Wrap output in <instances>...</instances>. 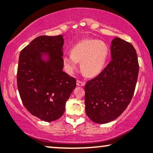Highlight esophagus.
<instances>
[{
    "mask_svg": "<svg viewBox=\"0 0 153 153\" xmlns=\"http://www.w3.org/2000/svg\"><path fill=\"white\" fill-rule=\"evenodd\" d=\"M85 84V82L84 81H81V80H77V85H78V86H84Z\"/></svg>",
    "mask_w": 153,
    "mask_h": 153,
    "instance_id": "34e87169",
    "label": "esophagus"
}]
</instances>
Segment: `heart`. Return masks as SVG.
Segmentation results:
<instances>
[{
	"label": "heart",
	"mask_w": 153,
	"mask_h": 153,
	"mask_svg": "<svg viewBox=\"0 0 153 153\" xmlns=\"http://www.w3.org/2000/svg\"><path fill=\"white\" fill-rule=\"evenodd\" d=\"M108 54L107 45L97 39H84L75 45L72 52L63 57L65 70L73 73L81 62V69L88 76H94L102 71Z\"/></svg>",
	"instance_id": "b5f03b06"
}]
</instances>
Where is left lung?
Instances as JSON below:
<instances>
[{
    "label": "left lung",
    "mask_w": 153,
    "mask_h": 153,
    "mask_svg": "<svg viewBox=\"0 0 153 153\" xmlns=\"http://www.w3.org/2000/svg\"><path fill=\"white\" fill-rule=\"evenodd\" d=\"M111 60L85 85V113L91 121L106 124L119 117L134 95L139 73L136 50L129 42L115 38Z\"/></svg>",
    "instance_id": "obj_1"
}]
</instances>
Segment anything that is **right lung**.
I'll list each match as a JSON object with an SVG mask.
<instances>
[{
    "mask_svg": "<svg viewBox=\"0 0 153 153\" xmlns=\"http://www.w3.org/2000/svg\"><path fill=\"white\" fill-rule=\"evenodd\" d=\"M62 35L40 36L21 52L17 86L28 111L45 122L62 117L66 101L76 86V79L62 71ZM42 53L48 54L44 61Z\"/></svg>",
    "mask_w": 153,
    "mask_h": 153,
    "instance_id": "obj_1",
    "label": "right lung"
}]
</instances>
